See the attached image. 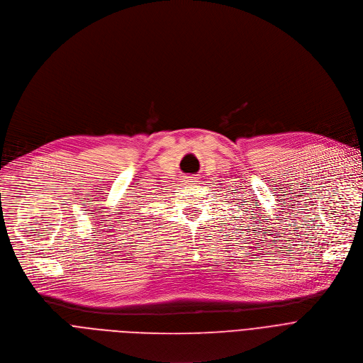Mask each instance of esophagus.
Instances as JSON below:
<instances>
[{
	"label": "esophagus",
	"instance_id": "obj_1",
	"mask_svg": "<svg viewBox=\"0 0 363 363\" xmlns=\"http://www.w3.org/2000/svg\"><path fill=\"white\" fill-rule=\"evenodd\" d=\"M194 182H196L194 176H186L184 177V183H194Z\"/></svg>",
	"mask_w": 363,
	"mask_h": 363
}]
</instances>
